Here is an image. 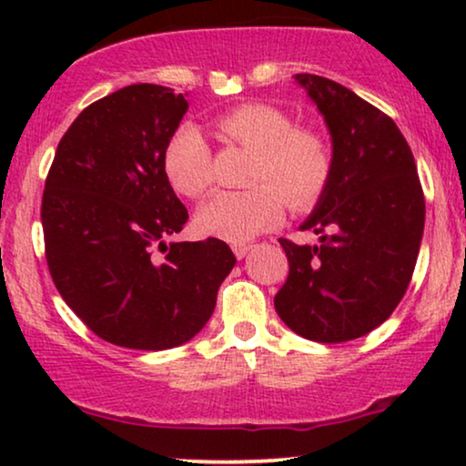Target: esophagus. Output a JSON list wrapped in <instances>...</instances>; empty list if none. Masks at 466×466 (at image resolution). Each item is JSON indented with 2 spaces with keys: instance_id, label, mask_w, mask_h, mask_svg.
Here are the masks:
<instances>
[{
  "instance_id": "esophagus-1",
  "label": "esophagus",
  "mask_w": 466,
  "mask_h": 466,
  "mask_svg": "<svg viewBox=\"0 0 466 466\" xmlns=\"http://www.w3.org/2000/svg\"><path fill=\"white\" fill-rule=\"evenodd\" d=\"M252 250V246L250 244H235L233 246V252H235V257H238V258H244L246 257V254L248 252H250Z\"/></svg>"
}]
</instances>
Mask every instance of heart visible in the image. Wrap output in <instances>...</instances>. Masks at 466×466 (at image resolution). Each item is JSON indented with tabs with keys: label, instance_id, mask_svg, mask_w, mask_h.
<instances>
[{
	"label": "heart",
	"instance_id": "b5f03b06",
	"mask_svg": "<svg viewBox=\"0 0 466 466\" xmlns=\"http://www.w3.org/2000/svg\"><path fill=\"white\" fill-rule=\"evenodd\" d=\"M216 131L227 142L250 150L254 163L246 190H220L199 208L195 225L203 235L244 244L284 214L314 208L333 176L335 155L329 137L297 127L282 107L248 101L216 118ZM163 171L176 193L188 199L206 195L212 184V150L193 125H184L169 139Z\"/></svg>",
	"mask_w": 466,
	"mask_h": 466
}]
</instances>
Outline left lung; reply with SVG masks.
<instances>
[{
	"instance_id": "obj_1",
	"label": "left lung",
	"mask_w": 466,
	"mask_h": 466,
	"mask_svg": "<svg viewBox=\"0 0 466 466\" xmlns=\"http://www.w3.org/2000/svg\"><path fill=\"white\" fill-rule=\"evenodd\" d=\"M333 139V176L301 231L279 239L289 278L276 311L305 339L341 343L378 329L403 299L424 231V193L411 148L390 116L339 82L297 74Z\"/></svg>"
}]
</instances>
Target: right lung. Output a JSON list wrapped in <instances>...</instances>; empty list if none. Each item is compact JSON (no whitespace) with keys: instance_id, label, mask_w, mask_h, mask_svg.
<instances>
[{"instance_id":"right-lung-1","label":"right lung","mask_w":466,"mask_h":466,"mask_svg":"<svg viewBox=\"0 0 466 466\" xmlns=\"http://www.w3.org/2000/svg\"><path fill=\"white\" fill-rule=\"evenodd\" d=\"M187 95L131 85L85 107L42 195L46 263L74 314L131 350L182 346L206 327L235 265L222 239H165L188 220L163 171Z\"/></svg>"}]
</instances>
